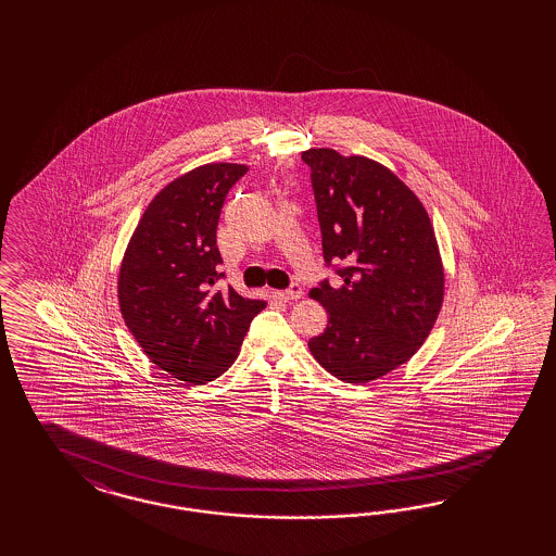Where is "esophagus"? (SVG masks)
Listing matches in <instances>:
<instances>
[{
	"label": "esophagus",
	"mask_w": 556,
	"mask_h": 556,
	"mask_svg": "<svg viewBox=\"0 0 556 556\" xmlns=\"http://www.w3.org/2000/svg\"><path fill=\"white\" fill-rule=\"evenodd\" d=\"M279 298L286 300V302H295V300L302 298V287L298 286V283H291V286L287 287L286 291L279 293Z\"/></svg>",
	"instance_id": "obj_1"
}]
</instances>
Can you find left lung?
I'll list each match as a JSON object with an SVG mask.
<instances>
[{
	"label": "left lung",
	"instance_id": "1",
	"mask_svg": "<svg viewBox=\"0 0 556 556\" xmlns=\"http://www.w3.org/2000/svg\"><path fill=\"white\" fill-rule=\"evenodd\" d=\"M302 161L324 263L342 281L312 289L328 326L307 346L340 381L367 383L409 361L437 321L444 295L437 236L420 200L388 167L332 149H309Z\"/></svg>",
	"mask_w": 556,
	"mask_h": 556
}]
</instances>
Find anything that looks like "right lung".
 <instances>
[{"label": "right lung", "instance_id": "add662e5", "mask_svg": "<svg viewBox=\"0 0 556 556\" xmlns=\"http://www.w3.org/2000/svg\"><path fill=\"white\" fill-rule=\"evenodd\" d=\"M244 165L212 163L168 184L136 226L119 269V309L159 369L207 383L230 369L254 316L267 305L218 289L219 212Z\"/></svg>", "mask_w": 556, "mask_h": 556}]
</instances>
